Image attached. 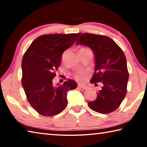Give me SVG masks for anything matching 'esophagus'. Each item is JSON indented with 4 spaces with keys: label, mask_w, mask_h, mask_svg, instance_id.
I'll return each instance as SVG.
<instances>
[{
    "label": "esophagus",
    "mask_w": 147,
    "mask_h": 147,
    "mask_svg": "<svg viewBox=\"0 0 147 147\" xmlns=\"http://www.w3.org/2000/svg\"><path fill=\"white\" fill-rule=\"evenodd\" d=\"M78 87L80 89H84V90H85V89H86L87 88V87L86 86H82V85H80V84H79L78 85Z\"/></svg>",
    "instance_id": "34e87169"
}]
</instances>
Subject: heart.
<instances>
[{
  "label": "heart",
  "instance_id": "obj_1",
  "mask_svg": "<svg viewBox=\"0 0 147 147\" xmlns=\"http://www.w3.org/2000/svg\"><path fill=\"white\" fill-rule=\"evenodd\" d=\"M84 76H85V74H84V73H83V72H79V73H77L76 75L77 79H78L79 80H83L84 79Z\"/></svg>",
  "mask_w": 147,
  "mask_h": 147
}]
</instances>
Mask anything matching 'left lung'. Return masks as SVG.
I'll return each instance as SVG.
<instances>
[{
    "label": "left lung",
    "instance_id": "obj_1",
    "mask_svg": "<svg viewBox=\"0 0 147 147\" xmlns=\"http://www.w3.org/2000/svg\"><path fill=\"white\" fill-rule=\"evenodd\" d=\"M76 45L91 49L95 66L91 82L95 86L98 82L102 84L97 97L88 103L89 108L102 114L113 112L126 94L129 74L123 51L113 39L102 35L82 34Z\"/></svg>",
    "mask_w": 147,
    "mask_h": 147
}]
</instances>
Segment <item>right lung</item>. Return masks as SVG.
<instances>
[{
  "label": "right lung",
  "mask_w": 147,
  "mask_h": 147,
  "mask_svg": "<svg viewBox=\"0 0 147 147\" xmlns=\"http://www.w3.org/2000/svg\"><path fill=\"white\" fill-rule=\"evenodd\" d=\"M80 35H43L32 42L24 54L22 86L28 102L41 115L52 117L61 113L67 105V92L76 88L77 83L73 80L54 86L53 79L60 66L62 54Z\"/></svg>",
  "instance_id": "obj_1"
}]
</instances>
